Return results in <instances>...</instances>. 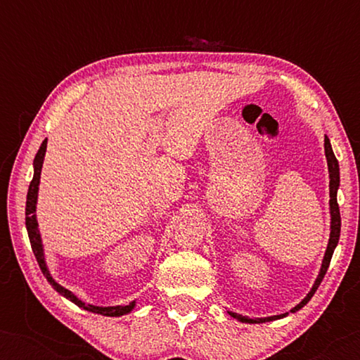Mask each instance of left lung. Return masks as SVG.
<instances>
[{
  "label": "left lung",
  "mask_w": 360,
  "mask_h": 360,
  "mask_svg": "<svg viewBox=\"0 0 360 360\" xmlns=\"http://www.w3.org/2000/svg\"><path fill=\"white\" fill-rule=\"evenodd\" d=\"M324 154H326V160H328V172H329V214H331V233H329V240H328V248H326V252H324V257H323V264H321V269H319V274L316 280H314L311 290H309L307 297H304L302 302H300L297 307L290 309V313H295L298 311V309H302L304 304H307L311 297L316 292L319 283L323 282L324 275L328 272V267H329V262H331V257H333V252L334 249H336V245L339 243V234H341V214H339V206H338V190H339V164H338V159L336 155H334L333 152V147H331V142H329L328 136H324ZM231 316L234 319H238L240 323H249V324H259V323H269V321H275V319H280V318H285L288 316V313H283V314H275V316H267V318H249V316H243V314L239 313H234V311H228Z\"/></svg>",
  "instance_id": "obj_1"
}]
</instances>
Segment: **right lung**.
<instances>
[{
  "mask_svg": "<svg viewBox=\"0 0 360 360\" xmlns=\"http://www.w3.org/2000/svg\"><path fill=\"white\" fill-rule=\"evenodd\" d=\"M46 149H47V141H44L41 144V149L37 150L36 159H34V176H32L31 185H29L27 201H26V228H27L29 240H31L32 252H34V255H36L37 264L42 270L44 277L47 278V282L52 285L56 292L60 293L62 297H65L67 300H70V302L75 303L77 307L86 309V311L103 314V316H122V314L131 313L136 307V302H131L129 304H116V307H95V304H88L85 302H82L77 295H73L70 290H67L65 287H62L60 283H57L56 280L52 278L51 272H49L46 255H44L41 233H39V224H37V218H36L37 193H39V184H41V170H42V164H44V157H46Z\"/></svg>",
  "mask_w": 360,
  "mask_h": 360,
  "instance_id": "right-lung-1",
  "label": "right lung"
}]
</instances>
